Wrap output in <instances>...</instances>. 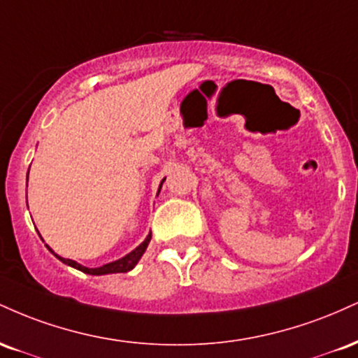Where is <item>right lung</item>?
<instances>
[{
	"label": "right lung",
	"instance_id": "obj_1",
	"mask_svg": "<svg viewBox=\"0 0 358 358\" xmlns=\"http://www.w3.org/2000/svg\"><path fill=\"white\" fill-rule=\"evenodd\" d=\"M159 188H162V185H159ZM150 241H151V234L146 237L143 244H139L138 248L134 249L133 252L127 254V256H124L122 259H119V261L109 262V264L102 266V268H94V269L84 268V266H80L79 262L72 261V259H64V257L57 256V254H55V256L59 257L62 262H65V264L72 266V268L79 269V271H82V273H85V274H94V276H101V274H113V273H127V271H131V269L134 268V266L138 264V261H139V259H141L143 254H145V250L148 248V244H150Z\"/></svg>",
	"mask_w": 358,
	"mask_h": 358
}]
</instances>
